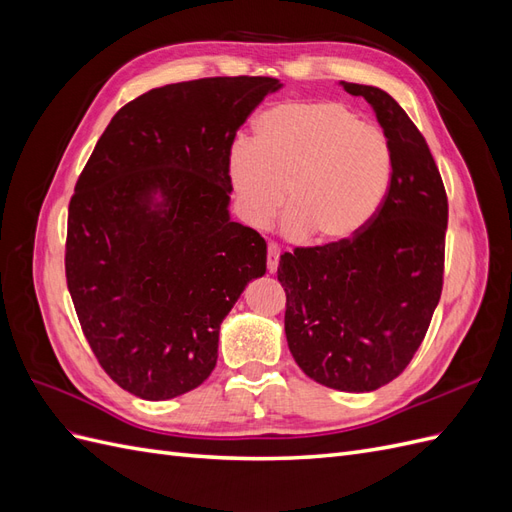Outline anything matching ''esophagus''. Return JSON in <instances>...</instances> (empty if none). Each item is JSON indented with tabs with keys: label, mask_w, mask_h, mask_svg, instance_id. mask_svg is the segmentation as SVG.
<instances>
[{
	"label": "esophagus",
	"mask_w": 512,
	"mask_h": 512,
	"mask_svg": "<svg viewBox=\"0 0 512 512\" xmlns=\"http://www.w3.org/2000/svg\"><path fill=\"white\" fill-rule=\"evenodd\" d=\"M277 265H280V245L269 243L267 245V269H269V273H275Z\"/></svg>",
	"instance_id": "obj_1"
}]
</instances>
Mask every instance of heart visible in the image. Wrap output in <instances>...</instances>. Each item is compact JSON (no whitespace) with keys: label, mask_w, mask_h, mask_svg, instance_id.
<instances>
[{"label":"heart","mask_w":512,"mask_h":512,"mask_svg":"<svg viewBox=\"0 0 512 512\" xmlns=\"http://www.w3.org/2000/svg\"><path fill=\"white\" fill-rule=\"evenodd\" d=\"M226 170L252 226H267L286 203L290 237L339 245L374 220L393 151L380 128L342 102H288L258 117L254 145H232Z\"/></svg>","instance_id":"1"}]
</instances>
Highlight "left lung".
I'll list each match as a JSON object with an SVG mask.
<instances>
[{
    "label": "left lung",
    "instance_id": "left-lung-1",
    "mask_svg": "<svg viewBox=\"0 0 512 512\" xmlns=\"http://www.w3.org/2000/svg\"><path fill=\"white\" fill-rule=\"evenodd\" d=\"M365 98L393 151L378 213L339 245L286 252L284 329L305 374L346 393L395 380L421 346L442 294L448 200L423 134L386 91L346 83Z\"/></svg>",
    "mask_w": 512,
    "mask_h": 512
}]
</instances>
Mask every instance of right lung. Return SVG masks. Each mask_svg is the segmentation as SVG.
Masks as SVG:
<instances>
[{"label": "right lung", "mask_w": 512, "mask_h": 512, "mask_svg": "<svg viewBox=\"0 0 512 512\" xmlns=\"http://www.w3.org/2000/svg\"><path fill=\"white\" fill-rule=\"evenodd\" d=\"M282 87L271 76L164 85L115 113L68 207L66 280L98 363L164 401L203 384L220 324L267 271V243L230 220L237 130Z\"/></svg>", "instance_id": "1"}]
</instances>
